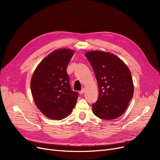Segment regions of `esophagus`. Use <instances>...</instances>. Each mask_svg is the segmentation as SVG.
<instances>
[{"instance_id": "obj_1", "label": "esophagus", "mask_w": 160, "mask_h": 160, "mask_svg": "<svg viewBox=\"0 0 160 160\" xmlns=\"http://www.w3.org/2000/svg\"><path fill=\"white\" fill-rule=\"evenodd\" d=\"M84 93H85V89L84 88H83L79 91V94H81V95H83Z\"/></svg>"}]
</instances>
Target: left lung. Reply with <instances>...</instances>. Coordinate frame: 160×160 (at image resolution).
Returning a JSON list of instances; mask_svg holds the SVG:
<instances>
[{
    "label": "left lung",
    "instance_id": "8db88e82",
    "mask_svg": "<svg viewBox=\"0 0 160 160\" xmlns=\"http://www.w3.org/2000/svg\"><path fill=\"white\" fill-rule=\"evenodd\" d=\"M94 71L99 88L98 101L93 112L100 119L112 120L126 110L133 95L131 72L119 57L100 51L85 53Z\"/></svg>",
    "mask_w": 160,
    "mask_h": 160
}]
</instances>
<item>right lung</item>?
Instances as JSON below:
<instances>
[{
  "instance_id": "1",
  "label": "right lung",
  "mask_w": 160,
  "mask_h": 160,
  "mask_svg": "<svg viewBox=\"0 0 160 160\" xmlns=\"http://www.w3.org/2000/svg\"><path fill=\"white\" fill-rule=\"evenodd\" d=\"M73 54L70 49L55 51L40 62L32 76L34 101L41 112L50 119H64L77 103L79 93L71 89L67 72Z\"/></svg>"
}]
</instances>
